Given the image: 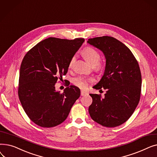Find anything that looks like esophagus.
Returning a JSON list of instances; mask_svg holds the SVG:
<instances>
[{"label": "esophagus", "instance_id": "esophagus-1", "mask_svg": "<svg viewBox=\"0 0 157 157\" xmlns=\"http://www.w3.org/2000/svg\"><path fill=\"white\" fill-rule=\"evenodd\" d=\"M86 94H88V92H87L83 91V90H81V96H84V95H86Z\"/></svg>", "mask_w": 157, "mask_h": 157}]
</instances>
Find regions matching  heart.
I'll return each instance as SVG.
<instances>
[{
    "mask_svg": "<svg viewBox=\"0 0 157 157\" xmlns=\"http://www.w3.org/2000/svg\"><path fill=\"white\" fill-rule=\"evenodd\" d=\"M83 54L87 62L92 65H96L98 64V63L101 61V56L99 52L93 48L88 47L85 48L83 51ZM75 59L76 58L74 56L72 57V59H71L69 63V68L71 69L72 67V65L74 61H75ZM92 81V79H91L87 78L83 76H79L73 79V83L74 85L80 88L85 89L88 86V83Z\"/></svg>",
    "mask_w": 157,
    "mask_h": 157,
    "instance_id": "heart-1",
    "label": "heart"
}]
</instances>
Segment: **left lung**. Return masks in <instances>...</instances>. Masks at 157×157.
<instances>
[{
	"instance_id": "1",
	"label": "left lung",
	"mask_w": 157,
	"mask_h": 157,
	"mask_svg": "<svg viewBox=\"0 0 157 157\" xmlns=\"http://www.w3.org/2000/svg\"><path fill=\"white\" fill-rule=\"evenodd\" d=\"M88 43L104 53L106 64L104 76L93 88L106 90L90 94L92 103L88 111L92 119L104 127H115L127 121L134 112L141 97V74L130 49L111 36L88 39Z\"/></svg>"
}]
</instances>
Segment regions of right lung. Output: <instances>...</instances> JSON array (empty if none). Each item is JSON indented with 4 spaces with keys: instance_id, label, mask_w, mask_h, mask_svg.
I'll return each instance as SVG.
<instances>
[{
    "instance_id": "1",
    "label": "right lung",
    "mask_w": 157,
    "mask_h": 157,
    "mask_svg": "<svg viewBox=\"0 0 157 157\" xmlns=\"http://www.w3.org/2000/svg\"><path fill=\"white\" fill-rule=\"evenodd\" d=\"M83 38L72 40L49 37L25 55L19 77L18 97L29 118L41 127H53L67 118L80 96L79 88L65 83L63 93L55 84L68 71L72 57L83 43Z\"/></svg>"
}]
</instances>
